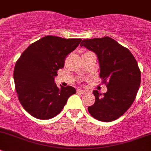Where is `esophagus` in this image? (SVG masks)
Segmentation results:
<instances>
[{
	"label": "esophagus",
	"instance_id": "1",
	"mask_svg": "<svg viewBox=\"0 0 151 151\" xmlns=\"http://www.w3.org/2000/svg\"><path fill=\"white\" fill-rule=\"evenodd\" d=\"M77 93H82V94H83V93H86V91L85 90H83V89H77Z\"/></svg>",
	"mask_w": 151,
	"mask_h": 151
}]
</instances>
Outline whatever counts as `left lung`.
Here are the masks:
<instances>
[{"instance_id":"left-lung-1","label":"left lung","mask_w":151,"mask_h":151,"mask_svg":"<svg viewBox=\"0 0 151 151\" xmlns=\"http://www.w3.org/2000/svg\"><path fill=\"white\" fill-rule=\"evenodd\" d=\"M80 46L94 52L98 58L99 77L106 83V93L93 91L94 104L88 107L90 114L102 122L120 117L131 106L141 82V72L134 55L109 37L83 40Z\"/></svg>"}]
</instances>
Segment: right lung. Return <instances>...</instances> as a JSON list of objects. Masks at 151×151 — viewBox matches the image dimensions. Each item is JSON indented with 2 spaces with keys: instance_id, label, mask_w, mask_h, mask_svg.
<instances>
[{
  "instance_id": "obj_1",
  "label": "right lung",
  "mask_w": 151,
  "mask_h": 151,
  "mask_svg": "<svg viewBox=\"0 0 151 151\" xmlns=\"http://www.w3.org/2000/svg\"><path fill=\"white\" fill-rule=\"evenodd\" d=\"M81 40L48 35L31 44L17 60L14 69L15 90L22 106L32 116L55 117L76 93L71 86L58 88L55 77L64 67L65 57Z\"/></svg>"
}]
</instances>
